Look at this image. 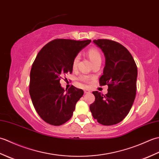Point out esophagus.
Returning a JSON list of instances; mask_svg holds the SVG:
<instances>
[{"instance_id":"obj_1","label":"esophagus","mask_w":159,"mask_h":159,"mask_svg":"<svg viewBox=\"0 0 159 159\" xmlns=\"http://www.w3.org/2000/svg\"><path fill=\"white\" fill-rule=\"evenodd\" d=\"M89 92H90V91L88 90V89L84 90V93H89Z\"/></svg>"}]
</instances>
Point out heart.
I'll list each match as a JSON object with an SVG mask.
<instances>
[{"instance_id":"obj_1","label":"heart","mask_w":159,"mask_h":159,"mask_svg":"<svg viewBox=\"0 0 159 159\" xmlns=\"http://www.w3.org/2000/svg\"><path fill=\"white\" fill-rule=\"evenodd\" d=\"M87 55L89 56V58L91 60V61L93 64L96 62L101 61L102 58H101V55L98 50L96 48H90L87 51ZM79 61V55H76L72 61V67L73 68H76L78 65ZM80 80L83 82H87L89 80L88 77L86 76H81L80 77Z\"/></svg>"}]
</instances>
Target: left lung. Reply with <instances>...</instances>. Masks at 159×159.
<instances>
[{"instance_id":"obj_1","label":"left lung","mask_w":159,"mask_h":159,"mask_svg":"<svg viewBox=\"0 0 159 159\" xmlns=\"http://www.w3.org/2000/svg\"><path fill=\"white\" fill-rule=\"evenodd\" d=\"M105 57V66L100 85H108L105 95L93 92L95 101L89 109L98 122L111 126L122 121L129 113L137 91V67L130 52L120 43L110 39H94Z\"/></svg>"}]
</instances>
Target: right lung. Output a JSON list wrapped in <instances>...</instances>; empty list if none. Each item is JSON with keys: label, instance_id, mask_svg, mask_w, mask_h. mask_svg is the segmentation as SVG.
<instances>
[{"label": "right lung", "instance_id": "add662e5", "mask_svg": "<svg viewBox=\"0 0 159 159\" xmlns=\"http://www.w3.org/2000/svg\"><path fill=\"white\" fill-rule=\"evenodd\" d=\"M90 42L56 39L37 55L30 72L29 93L37 113L46 123L60 126L72 117L84 92L73 85L65 90L60 80L63 74L72 72L74 57Z\"/></svg>", "mask_w": 159, "mask_h": 159}]
</instances>
